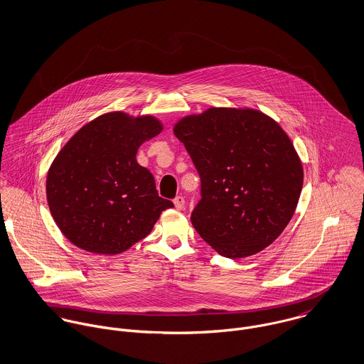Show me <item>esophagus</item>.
<instances>
[{
    "label": "esophagus",
    "mask_w": 364,
    "mask_h": 364,
    "mask_svg": "<svg viewBox=\"0 0 364 364\" xmlns=\"http://www.w3.org/2000/svg\"><path fill=\"white\" fill-rule=\"evenodd\" d=\"M173 205L176 210H183L185 208V199L182 196H176L173 200Z\"/></svg>",
    "instance_id": "esophagus-1"
}]
</instances>
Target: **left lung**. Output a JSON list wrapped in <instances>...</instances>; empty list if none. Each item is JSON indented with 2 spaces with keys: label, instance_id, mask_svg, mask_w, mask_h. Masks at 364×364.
I'll use <instances>...</instances> for the list:
<instances>
[{
  "label": "left lung",
  "instance_id": "left-lung-1",
  "mask_svg": "<svg viewBox=\"0 0 364 364\" xmlns=\"http://www.w3.org/2000/svg\"><path fill=\"white\" fill-rule=\"evenodd\" d=\"M202 181L192 213L199 235L221 257L269 247L291 220L303 164L280 124L252 107H208L173 124Z\"/></svg>",
  "mask_w": 364,
  "mask_h": 364
}]
</instances>
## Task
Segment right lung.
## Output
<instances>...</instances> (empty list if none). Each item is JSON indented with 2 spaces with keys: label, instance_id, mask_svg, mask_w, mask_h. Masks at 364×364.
Here are the masks:
<instances>
[{
  "label": "right lung",
  "instance_id": "obj_1",
  "mask_svg": "<svg viewBox=\"0 0 364 364\" xmlns=\"http://www.w3.org/2000/svg\"><path fill=\"white\" fill-rule=\"evenodd\" d=\"M164 129L153 114L107 112L84 124L53 159L46 178L52 217L75 247L117 255L147 237L161 213L154 176L136 156Z\"/></svg>",
  "mask_w": 364,
  "mask_h": 364
}]
</instances>
